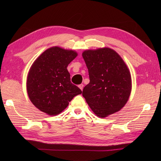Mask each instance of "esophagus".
<instances>
[{
	"label": "esophagus",
	"instance_id": "obj_1",
	"mask_svg": "<svg viewBox=\"0 0 161 161\" xmlns=\"http://www.w3.org/2000/svg\"><path fill=\"white\" fill-rule=\"evenodd\" d=\"M83 86H84V85H82V84H81V85H80L79 86V87L81 89V91H82V89H83Z\"/></svg>",
	"mask_w": 161,
	"mask_h": 161
}]
</instances>
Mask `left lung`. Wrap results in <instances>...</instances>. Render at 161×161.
<instances>
[{"label": "left lung", "instance_id": "obj_1", "mask_svg": "<svg viewBox=\"0 0 161 161\" xmlns=\"http://www.w3.org/2000/svg\"><path fill=\"white\" fill-rule=\"evenodd\" d=\"M82 55L90 79L82 96L90 108L102 118L119 111L131 90L130 72L122 58L109 47L88 50Z\"/></svg>", "mask_w": 161, "mask_h": 161}]
</instances>
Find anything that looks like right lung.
Instances as JSON below:
<instances>
[{"label":"right lung","mask_w":161,"mask_h":161,"mask_svg":"<svg viewBox=\"0 0 161 161\" xmlns=\"http://www.w3.org/2000/svg\"><path fill=\"white\" fill-rule=\"evenodd\" d=\"M73 50L52 47L33 62L27 79L29 98L37 109L50 115L60 114L82 91L70 81L67 66L77 56Z\"/></svg>","instance_id":"right-lung-1"}]
</instances>
